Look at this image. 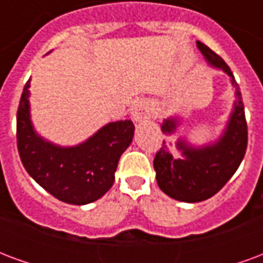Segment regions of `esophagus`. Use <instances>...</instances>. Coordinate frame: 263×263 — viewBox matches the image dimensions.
<instances>
[{
  "label": "esophagus",
  "instance_id": "obj_1",
  "mask_svg": "<svg viewBox=\"0 0 263 263\" xmlns=\"http://www.w3.org/2000/svg\"><path fill=\"white\" fill-rule=\"evenodd\" d=\"M151 118V107L148 101L139 100L132 105V120L137 122H142Z\"/></svg>",
  "mask_w": 263,
  "mask_h": 263
}]
</instances>
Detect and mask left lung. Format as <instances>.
Masks as SVG:
<instances>
[{
	"label": "left lung",
	"instance_id": "8db88e82",
	"mask_svg": "<svg viewBox=\"0 0 263 263\" xmlns=\"http://www.w3.org/2000/svg\"><path fill=\"white\" fill-rule=\"evenodd\" d=\"M197 48L210 65L226 71L231 77L237 101L234 103V111L226 132L215 143L193 148L183 139H179L176 146L182 152V158H177L163 141L155 155L154 167L160 190L169 197L184 203H198L218 193L237 172L248 145V126L242 97L231 69L204 43L197 41ZM177 124L179 121L176 118H167L162 124V131L173 134Z\"/></svg>",
	"mask_w": 263,
	"mask_h": 263
}]
</instances>
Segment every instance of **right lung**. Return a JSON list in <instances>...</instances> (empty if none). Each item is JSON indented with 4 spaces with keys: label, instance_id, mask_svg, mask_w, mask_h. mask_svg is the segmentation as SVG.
<instances>
[{
    "label": "right lung",
    "instance_id": "obj_1",
    "mask_svg": "<svg viewBox=\"0 0 263 263\" xmlns=\"http://www.w3.org/2000/svg\"><path fill=\"white\" fill-rule=\"evenodd\" d=\"M29 80L16 112V143L22 165L48 193L67 204L83 205L108 192L121 155L134 138V122H109L86 142L62 148L37 135L29 114Z\"/></svg>",
    "mask_w": 263,
    "mask_h": 263
}]
</instances>
